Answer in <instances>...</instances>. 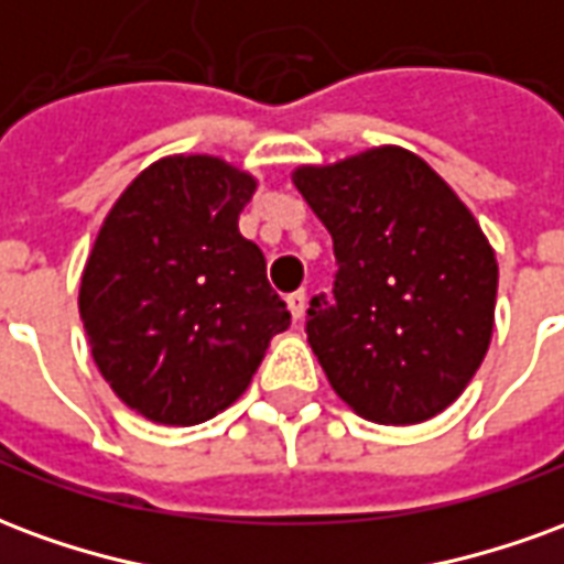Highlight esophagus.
I'll use <instances>...</instances> for the list:
<instances>
[{"mask_svg":"<svg viewBox=\"0 0 564 564\" xmlns=\"http://www.w3.org/2000/svg\"><path fill=\"white\" fill-rule=\"evenodd\" d=\"M286 307H290V314H293V319L305 317V307H307L305 290H299V293L286 295Z\"/></svg>","mask_w":564,"mask_h":564,"instance_id":"obj_1","label":"esophagus"}]
</instances>
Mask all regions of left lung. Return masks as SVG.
<instances>
[{
	"label": "left lung",
	"instance_id": "obj_1",
	"mask_svg": "<svg viewBox=\"0 0 564 564\" xmlns=\"http://www.w3.org/2000/svg\"><path fill=\"white\" fill-rule=\"evenodd\" d=\"M295 189L335 245L332 302L307 307V344L332 390L380 425L432 420L484 362L498 262L480 223L404 148L299 165Z\"/></svg>",
	"mask_w": 564,
	"mask_h": 564
}]
</instances>
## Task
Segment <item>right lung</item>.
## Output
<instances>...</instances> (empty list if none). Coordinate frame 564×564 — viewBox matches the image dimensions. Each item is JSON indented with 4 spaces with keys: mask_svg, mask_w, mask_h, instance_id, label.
I'll return each instance as SVG.
<instances>
[{
    "mask_svg": "<svg viewBox=\"0 0 564 564\" xmlns=\"http://www.w3.org/2000/svg\"><path fill=\"white\" fill-rule=\"evenodd\" d=\"M253 174L208 153L162 156L96 235L78 307L96 368L150 423L196 425L250 387L290 311L238 232Z\"/></svg>",
    "mask_w": 564,
    "mask_h": 564,
    "instance_id": "1",
    "label": "right lung"
}]
</instances>
